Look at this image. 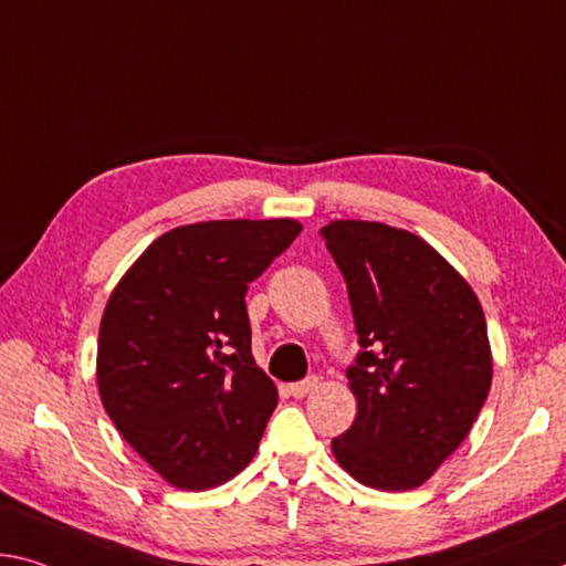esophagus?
<instances>
[{"instance_id": "obj_1", "label": "esophagus", "mask_w": 566, "mask_h": 566, "mask_svg": "<svg viewBox=\"0 0 566 566\" xmlns=\"http://www.w3.org/2000/svg\"><path fill=\"white\" fill-rule=\"evenodd\" d=\"M317 378H307V380H300V382H292L290 385V396L292 398H304V396H310L312 390L317 388Z\"/></svg>"}]
</instances>
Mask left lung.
Segmentation results:
<instances>
[{
  "instance_id": "8db88e82",
  "label": "left lung",
  "mask_w": 566,
  "mask_h": 566,
  "mask_svg": "<svg viewBox=\"0 0 566 566\" xmlns=\"http://www.w3.org/2000/svg\"><path fill=\"white\" fill-rule=\"evenodd\" d=\"M345 276L360 353L347 367L355 423L332 441L365 486L426 483L463 443L491 388L481 302L438 251L378 221L319 229Z\"/></svg>"
}]
</instances>
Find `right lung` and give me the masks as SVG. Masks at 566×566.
<instances>
[{
  "instance_id": "add662e5",
  "label": "right lung",
  "mask_w": 566,
  "mask_h": 566,
  "mask_svg": "<svg viewBox=\"0 0 566 566\" xmlns=\"http://www.w3.org/2000/svg\"><path fill=\"white\" fill-rule=\"evenodd\" d=\"M300 231L294 219L170 229L107 300L101 400L170 486L213 489L254 459L280 396L251 355L244 294Z\"/></svg>"
}]
</instances>
